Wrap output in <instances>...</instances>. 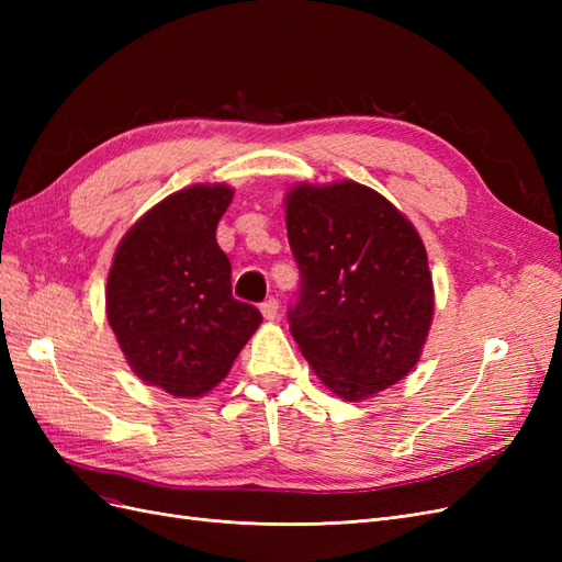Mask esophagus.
Segmentation results:
<instances>
[{
  "label": "esophagus",
  "mask_w": 562,
  "mask_h": 562,
  "mask_svg": "<svg viewBox=\"0 0 562 562\" xmlns=\"http://www.w3.org/2000/svg\"><path fill=\"white\" fill-rule=\"evenodd\" d=\"M260 312H262V316H265L267 321H274V318L279 316V300H277V297H269V300H265V302H262V307H260Z\"/></svg>",
  "instance_id": "esophagus-1"
}]
</instances>
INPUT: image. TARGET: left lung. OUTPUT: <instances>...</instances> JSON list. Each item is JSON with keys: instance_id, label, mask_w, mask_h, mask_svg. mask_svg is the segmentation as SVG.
<instances>
[{"instance_id": "1", "label": "left lung", "mask_w": 562, "mask_h": 562, "mask_svg": "<svg viewBox=\"0 0 562 562\" xmlns=\"http://www.w3.org/2000/svg\"><path fill=\"white\" fill-rule=\"evenodd\" d=\"M285 229L300 267L291 333L318 380L351 403L403 380L434 321L415 225L380 192L337 180L291 187Z\"/></svg>"}]
</instances>
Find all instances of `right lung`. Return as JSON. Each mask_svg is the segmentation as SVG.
Masks as SVG:
<instances>
[{
  "mask_svg": "<svg viewBox=\"0 0 562 562\" xmlns=\"http://www.w3.org/2000/svg\"><path fill=\"white\" fill-rule=\"evenodd\" d=\"M234 190L190 184L151 206L119 241L105 312L145 384L199 398L223 382L262 314L232 297V265L215 241Z\"/></svg>",
  "mask_w": 562,
  "mask_h": 562,
  "instance_id": "add662e5",
  "label": "right lung"
}]
</instances>
